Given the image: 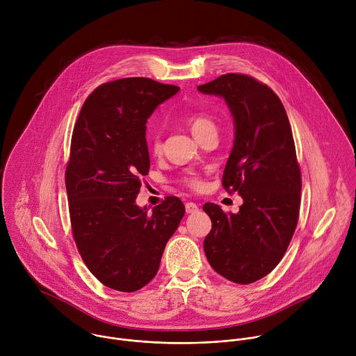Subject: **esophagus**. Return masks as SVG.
<instances>
[{
	"mask_svg": "<svg viewBox=\"0 0 356 356\" xmlns=\"http://www.w3.org/2000/svg\"><path fill=\"white\" fill-rule=\"evenodd\" d=\"M198 211V206L195 204V202H187L186 204V213L187 214H194Z\"/></svg>",
	"mask_w": 356,
	"mask_h": 356,
	"instance_id": "esophagus-1",
	"label": "esophagus"
}]
</instances>
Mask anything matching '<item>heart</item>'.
Returning <instances> with one entry per match:
<instances>
[{"label":"heart","instance_id":"1","mask_svg":"<svg viewBox=\"0 0 356 356\" xmlns=\"http://www.w3.org/2000/svg\"><path fill=\"white\" fill-rule=\"evenodd\" d=\"M186 124L188 125L191 134L194 136H198L201 132H204L206 129L216 127L214 122L206 117V115H200V114H193L186 118ZM147 146L150 149L152 154H161L162 150V142L161 138L156 134H147ZM186 184L191 188H200L201 187V180L198 177H187Z\"/></svg>","mask_w":356,"mask_h":356}]
</instances>
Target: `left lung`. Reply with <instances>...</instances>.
Segmentation results:
<instances>
[{
    "label": "left lung",
    "instance_id": "1",
    "mask_svg": "<svg viewBox=\"0 0 356 356\" xmlns=\"http://www.w3.org/2000/svg\"><path fill=\"white\" fill-rule=\"evenodd\" d=\"M197 90L222 97L231 111L235 136L222 186L243 200L236 214L206 202L213 227L204 252L217 273L249 284L277 266L297 225L301 175L290 122L280 98L253 77L228 73Z\"/></svg>",
    "mask_w": 356,
    "mask_h": 356
}]
</instances>
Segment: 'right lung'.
I'll return each instance as SVG.
<instances>
[{
  "instance_id": "right-lung-1",
  "label": "right lung",
  "mask_w": 356,
  "mask_h": 356,
  "mask_svg": "<svg viewBox=\"0 0 356 356\" xmlns=\"http://www.w3.org/2000/svg\"><path fill=\"white\" fill-rule=\"evenodd\" d=\"M179 90L146 77L106 83L74 125L66 168L73 236L90 272L118 291H136L156 276L184 216L177 197L152 211L135 201L150 166L147 118Z\"/></svg>"
}]
</instances>
